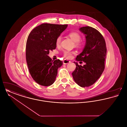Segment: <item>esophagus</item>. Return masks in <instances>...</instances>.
<instances>
[{
	"label": "esophagus",
	"mask_w": 127,
	"mask_h": 127,
	"mask_svg": "<svg viewBox=\"0 0 127 127\" xmlns=\"http://www.w3.org/2000/svg\"><path fill=\"white\" fill-rule=\"evenodd\" d=\"M71 62L70 61H68V60H65L63 61V64H67L68 63H70Z\"/></svg>",
	"instance_id": "1"
}]
</instances>
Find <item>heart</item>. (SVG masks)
Returning <instances> with one entry per match:
<instances>
[{
  "mask_svg": "<svg viewBox=\"0 0 127 127\" xmlns=\"http://www.w3.org/2000/svg\"><path fill=\"white\" fill-rule=\"evenodd\" d=\"M69 36L71 38L73 41L75 42V45L77 47H79L81 45V43L79 42L80 40L81 39V36L78 33L72 32H70L69 34ZM61 40V36H58L56 39V45H59L60 44ZM74 53V52H70L69 51L65 50L63 52V55L64 57H65L66 59H70L72 57V54Z\"/></svg>",
  "mask_w": 127,
  "mask_h": 127,
  "instance_id": "b5f03b06",
  "label": "heart"
}]
</instances>
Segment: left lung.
I'll return each instance as SVG.
<instances>
[{
	"label": "left lung",
	"mask_w": 127,
	"mask_h": 127,
	"mask_svg": "<svg viewBox=\"0 0 127 127\" xmlns=\"http://www.w3.org/2000/svg\"><path fill=\"white\" fill-rule=\"evenodd\" d=\"M79 30L85 35L86 44L82 52L77 56L76 61L85 65H76L73 72L75 82L81 87H88L99 78L105 68L107 48L105 39L97 30L89 26L80 28Z\"/></svg>",
	"instance_id": "8db88e82"
}]
</instances>
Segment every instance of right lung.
I'll return each instance as SVG.
<instances>
[{
  "instance_id": "obj_1",
  "label": "right lung",
  "mask_w": 127,
  "mask_h": 127,
  "mask_svg": "<svg viewBox=\"0 0 127 127\" xmlns=\"http://www.w3.org/2000/svg\"><path fill=\"white\" fill-rule=\"evenodd\" d=\"M67 25L43 23L29 34L26 48V57L30 75L38 84L48 86L54 83L58 69L63 64L59 60L52 61L48 55L55 49L56 39L66 30Z\"/></svg>"
}]
</instances>
